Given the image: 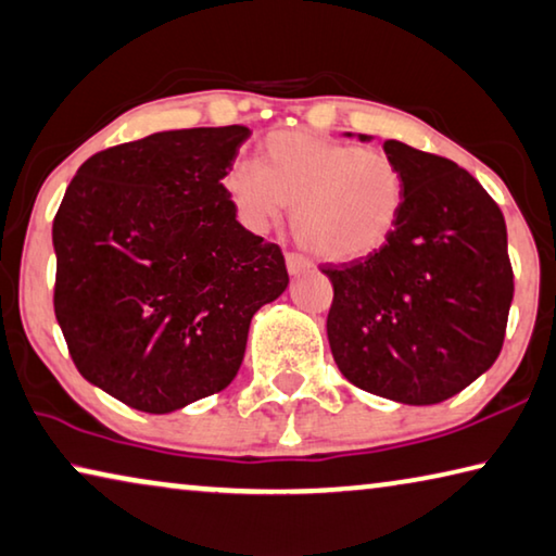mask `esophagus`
<instances>
[{
	"mask_svg": "<svg viewBox=\"0 0 556 556\" xmlns=\"http://www.w3.org/2000/svg\"><path fill=\"white\" fill-rule=\"evenodd\" d=\"M309 269H312V264H309V260L302 257V254H296V252L287 254V271H289V275L296 277V275H304V271H309Z\"/></svg>",
	"mask_w": 556,
	"mask_h": 556,
	"instance_id": "34e87169",
	"label": "esophagus"
}]
</instances>
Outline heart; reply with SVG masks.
Returning <instances> with one entry per match:
<instances>
[{"label":"heart","instance_id":"obj_1","mask_svg":"<svg viewBox=\"0 0 556 556\" xmlns=\"http://www.w3.org/2000/svg\"><path fill=\"white\" fill-rule=\"evenodd\" d=\"M223 188L250 230H267L292 207L299 244L326 262H354L381 250L401 223L403 170L381 151L304 130H277L260 165L237 161Z\"/></svg>","mask_w":556,"mask_h":556}]
</instances>
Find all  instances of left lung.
Segmentation results:
<instances>
[{"mask_svg": "<svg viewBox=\"0 0 556 556\" xmlns=\"http://www.w3.org/2000/svg\"><path fill=\"white\" fill-rule=\"evenodd\" d=\"M383 151L405 178L401 223L378 252L321 267L333 287L326 333L339 371L358 389L433 405L500 356L515 294L507 227L457 163L401 140H386Z\"/></svg>", "mask_w": 556, "mask_h": 556, "instance_id": "left-lung-1", "label": "left lung"}]
</instances>
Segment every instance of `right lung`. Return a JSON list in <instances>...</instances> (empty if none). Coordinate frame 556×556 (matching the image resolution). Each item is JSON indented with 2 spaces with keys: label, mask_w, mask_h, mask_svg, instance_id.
<instances>
[{
  "label": "right lung",
  "mask_w": 556,
  "mask_h": 556,
  "mask_svg": "<svg viewBox=\"0 0 556 556\" xmlns=\"http://www.w3.org/2000/svg\"><path fill=\"white\" fill-rule=\"evenodd\" d=\"M247 126L161 130L78 167L54 217V312L88 383L143 413L227 389L285 254L237 223L223 178Z\"/></svg>",
  "instance_id": "right-lung-1"
}]
</instances>
